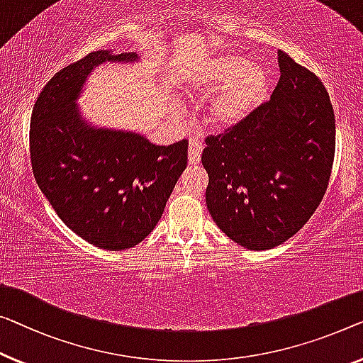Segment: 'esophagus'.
Masks as SVG:
<instances>
[{
	"label": "esophagus",
	"instance_id": "obj_1",
	"mask_svg": "<svg viewBox=\"0 0 363 363\" xmlns=\"http://www.w3.org/2000/svg\"><path fill=\"white\" fill-rule=\"evenodd\" d=\"M202 148L203 143L199 137H192L189 140V163L199 164L200 158H202Z\"/></svg>",
	"mask_w": 363,
	"mask_h": 363
}]
</instances>
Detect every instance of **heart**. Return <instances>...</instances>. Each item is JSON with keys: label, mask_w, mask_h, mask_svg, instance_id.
<instances>
[{"label": "heart", "mask_w": 363, "mask_h": 363, "mask_svg": "<svg viewBox=\"0 0 363 363\" xmlns=\"http://www.w3.org/2000/svg\"><path fill=\"white\" fill-rule=\"evenodd\" d=\"M194 94L210 96L208 118L216 127H233L246 121L266 101L270 73L261 63H250L238 53H223L194 68L187 77Z\"/></svg>", "instance_id": "heart-1"}]
</instances>
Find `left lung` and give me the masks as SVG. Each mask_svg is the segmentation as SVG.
<instances>
[{
  "label": "left lung",
  "instance_id": "left-lung-1",
  "mask_svg": "<svg viewBox=\"0 0 363 363\" xmlns=\"http://www.w3.org/2000/svg\"><path fill=\"white\" fill-rule=\"evenodd\" d=\"M280 79L246 121L208 137L205 202L238 245L266 251L310 220L331 176L336 118L320 78L279 50Z\"/></svg>",
  "mask_w": 363,
  "mask_h": 363
}]
</instances>
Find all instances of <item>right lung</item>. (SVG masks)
<instances>
[{
	"label": "right lung",
	"mask_w": 363,
	"mask_h": 363,
	"mask_svg": "<svg viewBox=\"0 0 363 363\" xmlns=\"http://www.w3.org/2000/svg\"><path fill=\"white\" fill-rule=\"evenodd\" d=\"M137 63V52L96 50L53 77L32 111L30 160L43 196L89 245L123 251L142 242L187 166V142L155 145L143 133L99 127L78 99L104 63Z\"/></svg>",
	"instance_id": "right-lung-1"
}]
</instances>
